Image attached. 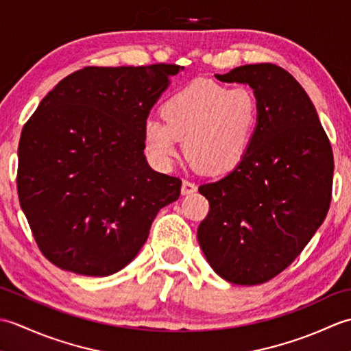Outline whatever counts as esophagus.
Wrapping results in <instances>:
<instances>
[{"label": "esophagus", "instance_id": "34e87169", "mask_svg": "<svg viewBox=\"0 0 351 351\" xmlns=\"http://www.w3.org/2000/svg\"><path fill=\"white\" fill-rule=\"evenodd\" d=\"M197 190L196 184L195 182H190V181H182V187H181V193L182 196H187V195H191V193H195Z\"/></svg>", "mask_w": 351, "mask_h": 351}]
</instances>
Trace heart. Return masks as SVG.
Instances as JSON below:
<instances>
[{"mask_svg":"<svg viewBox=\"0 0 351 351\" xmlns=\"http://www.w3.org/2000/svg\"><path fill=\"white\" fill-rule=\"evenodd\" d=\"M161 117L143 126L146 151L161 169L178 156V141L193 166L205 175H228L247 158L259 123V101L247 86L229 87L197 80L170 95Z\"/></svg>","mask_w":351,"mask_h":351,"instance_id":"1","label":"heart"}]
</instances>
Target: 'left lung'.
Returning <instances> with one entry per match:
<instances>
[{
	"mask_svg": "<svg viewBox=\"0 0 351 351\" xmlns=\"http://www.w3.org/2000/svg\"><path fill=\"white\" fill-rule=\"evenodd\" d=\"M215 78L253 88L259 123L241 166L199 187L210 213L197 240L220 278L259 285L285 270L324 221L333 152L308 93L280 66L244 64Z\"/></svg>",
	"mask_w": 351,
	"mask_h": 351,
	"instance_id": "left-lung-1",
	"label": "left lung"
}]
</instances>
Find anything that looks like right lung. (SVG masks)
<instances>
[{
  "label": "right lung",
  "mask_w": 351,
  "mask_h": 351,
  "mask_svg": "<svg viewBox=\"0 0 351 351\" xmlns=\"http://www.w3.org/2000/svg\"><path fill=\"white\" fill-rule=\"evenodd\" d=\"M178 64L80 69L22 128L18 196L43 256L62 270L110 276L147 240L181 181L149 167L143 126Z\"/></svg>",
  "instance_id": "right-lung-1"
}]
</instances>
